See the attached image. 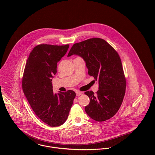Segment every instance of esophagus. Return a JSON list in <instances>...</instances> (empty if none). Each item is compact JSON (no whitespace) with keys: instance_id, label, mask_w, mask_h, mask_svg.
I'll list each match as a JSON object with an SVG mask.
<instances>
[{"instance_id":"esophagus-1","label":"esophagus","mask_w":155,"mask_h":155,"mask_svg":"<svg viewBox=\"0 0 155 155\" xmlns=\"http://www.w3.org/2000/svg\"><path fill=\"white\" fill-rule=\"evenodd\" d=\"M76 94L77 96H80L82 94V92L81 91H77L76 92Z\"/></svg>"}]
</instances>
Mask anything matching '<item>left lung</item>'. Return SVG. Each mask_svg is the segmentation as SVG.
Wrapping results in <instances>:
<instances>
[{"label": "left lung", "mask_w": 155, "mask_h": 155, "mask_svg": "<svg viewBox=\"0 0 155 155\" xmlns=\"http://www.w3.org/2000/svg\"><path fill=\"white\" fill-rule=\"evenodd\" d=\"M76 55L85 61L88 74L98 83V90L85 92L90 99L85 110L94 120L102 122L119 109L125 95L126 80L120 58L106 41L92 38L73 45L67 57Z\"/></svg>", "instance_id": "obj_1"}]
</instances>
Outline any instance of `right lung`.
I'll return each mask as SVG.
<instances>
[{
	"mask_svg": "<svg viewBox=\"0 0 155 155\" xmlns=\"http://www.w3.org/2000/svg\"><path fill=\"white\" fill-rule=\"evenodd\" d=\"M69 45L41 44L35 46L27 60L22 90L37 116L52 127L66 121L75 98L73 91L53 92L52 81L57 63L65 55Z\"/></svg>",
	"mask_w": 155,
	"mask_h": 155,
	"instance_id": "1",
	"label": "right lung"
}]
</instances>
